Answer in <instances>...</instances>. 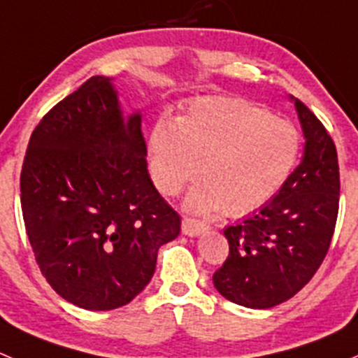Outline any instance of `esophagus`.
I'll use <instances>...</instances> for the list:
<instances>
[{"label": "esophagus", "instance_id": "esophagus-1", "mask_svg": "<svg viewBox=\"0 0 358 358\" xmlns=\"http://www.w3.org/2000/svg\"><path fill=\"white\" fill-rule=\"evenodd\" d=\"M208 229L205 222H200V220H194V219H182V233L186 236H200L203 231Z\"/></svg>", "mask_w": 358, "mask_h": 358}]
</instances>
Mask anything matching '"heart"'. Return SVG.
Masks as SVG:
<instances>
[{
	"label": "heart",
	"mask_w": 358,
	"mask_h": 358,
	"mask_svg": "<svg viewBox=\"0 0 358 358\" xmlns=\"http://www.w3.org/2000/svg\"><path fill=\"white\" fill-rule=\"evenodd\" d=\"M301 150L298 129L243 98L196 99L174 122L160 119L148 138L150 174L160 193L186 198L198 213L222 208L246 215L267 203L288 180Z\"/></svg>",
	"instance_id": "obj_1"
}]
</instances>
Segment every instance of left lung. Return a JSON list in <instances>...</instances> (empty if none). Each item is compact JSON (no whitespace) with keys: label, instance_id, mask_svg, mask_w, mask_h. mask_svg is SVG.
<instances>
[{"label":"left lung","instance_id":"obj_1","mask_svg":"<svg viewBox=\"0 0 358 358\" xmlns=\"http://www.w3.org/2000/svg\"><path fill=\"white\" fill-rule=\"evenodd\" d=\"M289 101L305 138L300 165L272 200L224 229L229 257L213 274L224 298L248 308L275 307L303 288L322 264L336 226V146L300 99Z\"/></svg>","mask_w":358,"mask_h":358}]
</instances>
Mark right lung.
<instances>
[{"label": "right lung", "instance_id": "1", "mask_svg": "<svg viewBox=\"0 0 358 358\" xmlns=\"http://www.w3.org/2000/svg\"><path fill=\"white\" fill-rule=\"evenodd\" d=\"M25 229L51 288L113 310L152 281L180 217L146 169L141 113L124 117L112 77L94 76L34 129L20 174Z\"/></svg>", "mask_w": 358, "mask_h": 358}]
</instances>
